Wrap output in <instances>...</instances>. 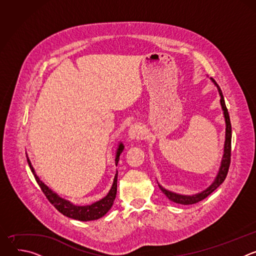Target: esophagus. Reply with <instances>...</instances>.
I'll return each instance as SVG.
<instances>
[{"instance_id":"esophagus-1","label":"esophagus","mask_w":256,"mask_h":256,"mask_svg":"<svg viewBox=\"0 0 256 256\" xmlns=\"http://www.w3.org/2000/svg\"><path fill=\"white\" fill-rule=\"evenodd\" d=\"M142 136V128L138 124L130 126L128 130V138L130 140H138Z\"/></svg>"}]
</instances>
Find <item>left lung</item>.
I'll return each instance as SVG.
<instances>
[{"mask_svg":"<svg viewBox=\"0 0 256 256\" xmlns=\"http://www.w3.org/2000/svg\"><path fill=\"white\" fill-rule=\"evenodd\" d=\"M210 81L214 84V86L218 89V94H220V103L222 106V110H223V114H224V118H225V124H226V132H225V144H224V152H223V158L221 161V166L218 168V171L216 173V178L214 179V181L212 182V184L206 188V190H204L202 192L196 194H192V196H186V194H176L173 192H170L166 188H164L161 184H158L160 190H162V192L173 202L176 204H196L202 200H204L208 196H210L214 190H216L218 186H220L228 173L229 170V166H230V159H231V138H232V128H231V122H230V116L228 114V109L226 107L225 104V100H224V96L222 93L221 88L218 87V85L216 83V81L212 78H210Z\"/></svg>","mask_w":256,"mask_h":256,"instance_id":"obj_1","label":"left lung"}]
</instances>
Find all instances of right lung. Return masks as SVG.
<instances>
[{"label": "right lung", "mask_w": 256, "mask_h": 256, "mask_svg": "<svg viewBox=\"0 0 256 256\" xmlns=\"http://www.w3.org/2000/svg\"><path fill=\"white\" fill-rule=\"evenodd\" d=\"M124 149V146L120 142L118 146L116 153V165H118V163L120 161V156L122 153ZM27 162H28V165H29L36 181H38V186H40L42 192L46 194V196L50 202V204L64 216L70 218H74V220L88 222V221L98 220V218H102L104 214H106L108 212L109 210L112 208V206L114 202L116 196V192H118V171L114 175L112 188L109 190L108 194L104 198H102L101 200H99L91 204L78 206V204L70 202L68 200L60 198L56 192H54L46 184H44V182H42L40 179V177L36 175L35 170H34L28 157H27Z\"/></svg>", "instance_id": "right-lung-1"}]
</instances>
